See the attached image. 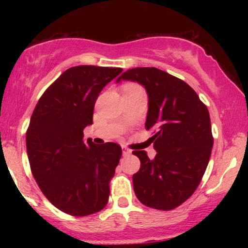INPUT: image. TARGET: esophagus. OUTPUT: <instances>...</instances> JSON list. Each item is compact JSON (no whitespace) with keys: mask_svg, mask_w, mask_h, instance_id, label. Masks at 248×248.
Returning a JSON list of instances; mask_svg holds the SVG:
<instances>
[{"mask_svg":"<svg viewBox=\"0 0 248 248\" xmlns=\"http://www.w3.org/2000/svg\"><path fill=\"white\" fill-rule=\"evenodd\" d=\"M122 154H124V156H129L132 154V150L128 149L126 147H122Z\"/></svg>","mask_w":248,"mask_h":248,"instance_id":"obj_1","label":"esophagus"}]
</instances>
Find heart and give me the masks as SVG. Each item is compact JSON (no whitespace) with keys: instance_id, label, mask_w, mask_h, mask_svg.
<instances>
[{"instance_id":"obj_1","label":"heart","mask_w":248,"mask_h":248,"mask_svg":"<svg viewBox=\"0 0 248 248\" xmlns=\"http://www.w3.org/2000/svg\"><path fill=\"white\" fill-rule=\"evenodd\" d=\"M133 88H136V86H126V87H124V91H128V90H133Z\"/></svg>"}]
</instances>
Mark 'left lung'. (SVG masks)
<instances>
[{"label":"left lung","instance_id":"1","mask_svg":"<svg viewBox=\"0 0 248 248\" xmlns=\"http://www.w3.org/2000/svg\"><path fill=\"white\" fill-rule=\"evenodd\" d=\"M120 80L141 84L148 94L146 129L156 156L134 150L141 167L133 175L136 197L146 206L172 210L196 191L211 156L213 138L207 107L186 81L156 67L127 70Z\"/></svg>","mask_w":248,"mask_h":248}]
</instances>
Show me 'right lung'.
<instances>
[{"mask_svg":"<svg viewBox=\"0 0 248 248\" xmlns=\"http://www.w3.org/2000/svg\"><path fill=\"white\" fill-rule=\"evenodd\" d=\"M121 72L120 67H71L43 93L31 115L25 138L31 172L50 203L67 215L85 217L108 202L121 147L85 141L84 128L93 124L99 93Z\"/></svg>","mask_w":248,"mask_h":248,"instance_id":"obj_1","label":"right lung"}]
</instances>
